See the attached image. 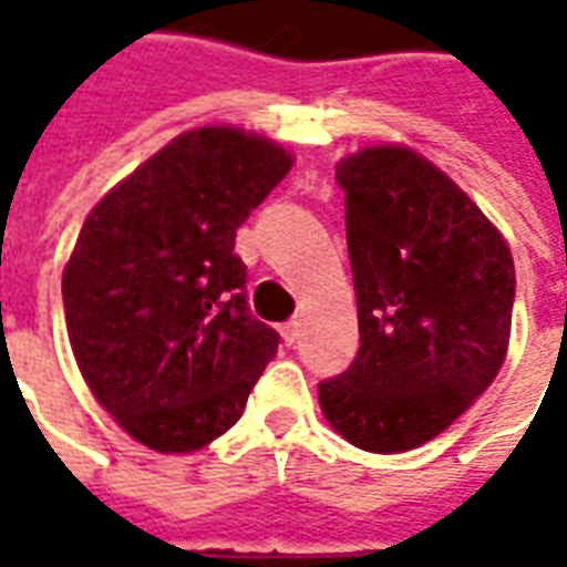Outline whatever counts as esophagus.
Returning <instances> with one entry per match:
<instances>
[{
  "label": "esophagus",
  "mask_w": 567,
  "mask_h": 567,
  "mask_svg": "<svg viewBox=\"0 0 567 567\" xmlns=\"http://www.w3.org/2000/svg\"><path fill=\"white\" fill-rule=\"evenodd\" d=\"M282 337H285V343H297V337H300V321L297 319L285 321Z\"/></svg>",
  "instance_id": "obj_1"
}]
</instances>
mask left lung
<instances>
[{
  "mask_svg": "<svg viewBox=\"0 0 567 567\" xmlns=\"http://www.w3.org/2000/svg\"><path fill=\"white\" fill-rule=\"evenodd\" d=\"M337 182L361 346L319 385L321 413L358 450H416L498 377L516 297L511 248L413 148H361L340 161Z\"/></svg>",
  "mask_w": 567,
  "mask_h": 567,
  "instance_id": "obj_1",
  "label": "left lung"
}]
</instances>
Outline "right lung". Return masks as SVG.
I'll return each instance as SVG.
<instances>
[{"mask_svg":"<svg viewBox=\"0 0 567 567\" xmlns=\"http://www.w3.org/2000/svg\"><path fill=\"white\" fill-rule=\"evenodd\" d=\"M258 133L197 127L105 194L63 270L75 361L130 437L194 452L221 437L276 358L251 316L236 227L291 169Z\"/></svg>","mask_w":567,"mask_h":567,"instance_id":"add662e5","label":"right lung"}]
</instances>
